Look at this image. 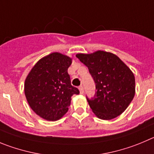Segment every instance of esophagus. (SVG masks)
<instances>
[{
	"instance_id": "esophagus-1",
	"label": "esophagus",
	"mask_w": 154,
	"mask_h": 154,
	"mask_svg": "<svg viewBox=\"0 0 154 154\" xmlns=\"http://www.w3.org/2000/svg\"><path fill=\"white\" fill-rule=\"evenodd\" d=\"M79 90H80V93H81V94H83L84 93V87L83 86H80L79 87Z\"/></svg>"
}]
</instances>
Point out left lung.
Returning <instances> with one entry per match:
<instances>
[{
  "label": "left lung",
  "mask_w": 154,
  "mask_h": 154,
  "mask_svg": "<svg viewBox=\"0 0 154 154\" xmlns=\"http://www.w3.org/2000/svg\"><path fill=\"white\" fill-rule=\"evenodd\" d=\"M88 67L96 84L94 97H87L91 109L100 119L110 120L128 108L135 93V79L131 70L116 54L103 51L77 54Z\"/></svg>",
  "instance_id": "obj_1"
}]
</instances>
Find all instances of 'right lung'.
Instances as JSON below:
<instances>
[{
    "mask_svg": "<svg viewBox=\"0 0 154 154\" xmlns=\"http://www.w3.org/2000/svg\"><path fill=\"white\" fill-rule=\"evenodd\" d=\"M71 58L54 52L42 57L25 80L24 90L32 109L42 119L56 121L67 111L71 97L80 91L70 83Z\"/></svg>",
    "mask_w": 154,
    "mask_h": 154,
    "instance_id": "obj_1",
    "label": "right lung"
}]
</instances>
